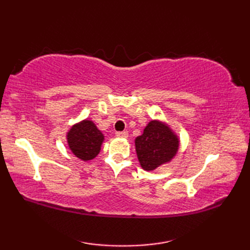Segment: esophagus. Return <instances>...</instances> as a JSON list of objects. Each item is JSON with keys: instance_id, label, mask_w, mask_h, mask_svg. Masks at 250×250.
<instances>
[{"instance_id": "1", "label": "esophagus", "mask_w": 250, "mask_h": 250, "mask_svg": "<svg viewBox=\"0 0 250 250\" xmlns=\"http://www.w3.org/2000/svg\"><path fill=\"white\" fill-rule=\"evenodd\" d=\"M116 136L120 137V139H126V137H128V132H126V131L116 132Z\"/></svg>"}]
</instances>
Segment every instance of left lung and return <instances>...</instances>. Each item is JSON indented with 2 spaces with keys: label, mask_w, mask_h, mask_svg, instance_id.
<instances>
[{
  "label": "left lung",
  "mask_w": 250,
  "mask_h": 250,
  "mask_svg": "<svg viewBox=\"0 0 250 250\" xmlns=\"http://www.w3.org/2000/svg\"><path fill=\"white\" fill-rule=\"evenodd\" d=\"M134 143L137 159L145 171H153L171 162L180 145L179 137L171 126L158 119L148 122L143 134L137 136Z\"/></svg>",
  "instance_id": "8db88e82"
}]
</instances>
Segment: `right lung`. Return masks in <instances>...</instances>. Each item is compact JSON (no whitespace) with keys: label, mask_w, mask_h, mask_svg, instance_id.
Returning <instances> with one entry per match:
<instances>
[{"label":"right lung","mask_w":250,"mask_h":250,"mask_svg":"<svg viewBox=\"0 0 250 250\" xmlns=\"http://www.w3.org/2000/svg\"><path fill=\"white\" fill-rule=\"evenodd\" d=\"M66 142L74 156L83 161H90L100 153L104 134L92 120L83 119L66 132Z\"/></svg>","instance_id":"1"}]
</instances>
